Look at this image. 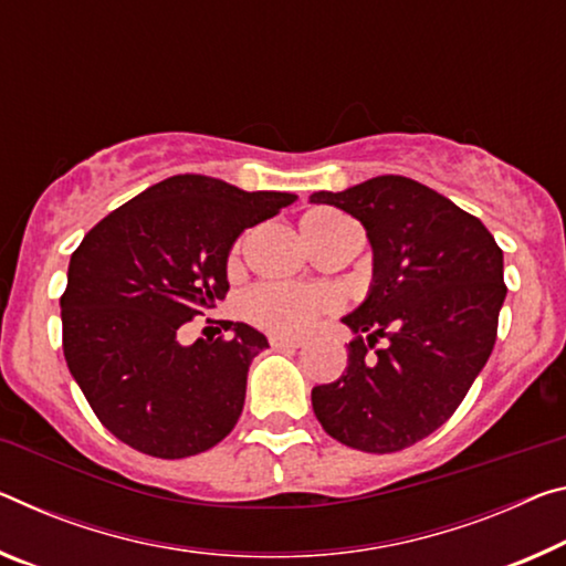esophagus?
Returning a JSON list of instances; mask_svg holds the SVG:
<instances>
[{
	"label": "esophagus",
	"mask_w": 566,
	"mask_h": 566,
	"mask_svg": "<svg viewBox=\"0 0 566 566\" xmlns=\"http://www.w3.org/2000/svg\"><path fill=\"white\" fill-rule=\"evenodd\" d=\"M269 343H272V347H276V349H294V347H300L297 339H286V337H272V339H269Z\"/></svg>",
	"instance_id": "esophagus-1"
}]
</instances>
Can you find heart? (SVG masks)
I'll return each instance as SVG.
<instances>
[{"label": "heart", "mask_w": 566, "mask_h": 566, "mask_svg": "<svg viewBox=\"0 0 566 566\" xmlns=\"http://www.w3.org/2000/svg\"><path fill=\"white\" fill-rule=\"evenodd\" d=\"M353 227L345 217L317 209L304 213L302 219V237L310 249H317L322 241L332 239L339 231ZM244 241H237L231 249L229 266L239 264V254ZM337 307V297L327 290H310V286H292V284H259L244 297V315L266 332L286 337H300L312 329L317 317L327 315Z\"/></svg>", "instance_id": "heart-1"}]
</instances>
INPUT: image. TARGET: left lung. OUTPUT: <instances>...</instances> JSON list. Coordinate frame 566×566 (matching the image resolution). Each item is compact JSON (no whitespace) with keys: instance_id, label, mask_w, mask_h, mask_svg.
<instances>
[{"instance_id":"1","label":"left lung","mask_w":566,"mask_h":566,"mask_svg":"<svg viewBox=\"0 0 566 566\" xmlns=\"http://www.w3.org/2000/svg\"><path fill=\"white\" fill-rule=\"evenodd\" d=\"M310 203L337 206L365 227L373 282L343 317L355 339L335 382L312 388L332 438L392 453L441 428L496 343L506 300L504 251L483 223L433 188L378 176ZM382 336L386 347L370 354Z\"/></svg>"}]
</instances>
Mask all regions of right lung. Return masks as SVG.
Returning <instances> with one entry per match:
<instances>
[{
    "label": "right lung",
    "mask_w": 566,
    "mask_h": 566,
    "mask_svg": "<svg viewBox=\"0 0 566 566\" xmlns=\"http://www.w3.org/2000/svg\"><path fill=\"white\" fill-rule=\"evenodd\" d=\"M294 201L178 174L87 231L60 300L62 349L115 438L156 459H186L234 430L249 365L266 337L227 322L231 339L181 345L178 329L229 292L227 262L241 231Z\"/></svg>",
    "instance_id": "add662e5"
}]
</instances>
